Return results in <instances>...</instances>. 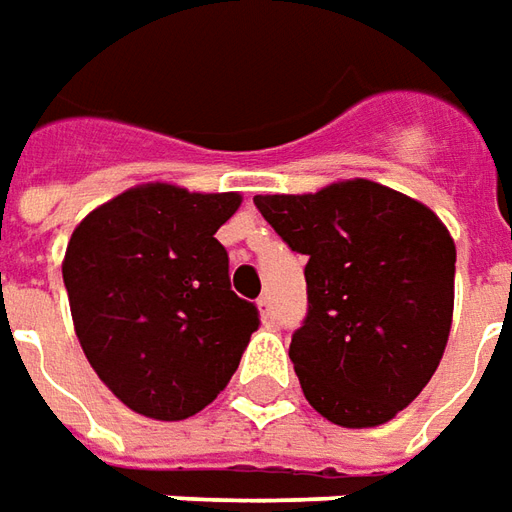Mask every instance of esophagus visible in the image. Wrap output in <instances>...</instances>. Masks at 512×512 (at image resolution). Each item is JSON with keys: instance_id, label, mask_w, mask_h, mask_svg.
Wrapping results in <instances>:
<instances>
[{"instance_id": "obj_1", "label": "esophagus", "mask_w": 512, "mask_h": 512, "mask_svg": "<svg viewBox=\"0 0 512 512\" xmlns=\"http://www.w3.org/2000/svg\"><path fill=\"white\" fill-rule=\"evenodd\" d=\"M256 306H259V312H262V320L264 323H273V301L267 298V295H262L259 301H256Z\"/></svg>"}]
</instances>
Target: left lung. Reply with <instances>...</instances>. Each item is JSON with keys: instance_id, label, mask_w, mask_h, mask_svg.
Here are the masks:
<instances>
[{"instance_id": "1", "label": "left lung", "mask_w": 512, "mask_h": 512, "mask_svg": "<svg viewBox=\"0 0 512 512\" xmlns=\"http://www.w3.org/2000/svg\"><path fill=\"white\" fill-rule=\"evenodd\" d=\"M253 203L309 259V315L290 343L306 401L345 429L393 421L449 343L457 262L449 228L424 203L365 178Z\"/></svg>"}]
</instances>
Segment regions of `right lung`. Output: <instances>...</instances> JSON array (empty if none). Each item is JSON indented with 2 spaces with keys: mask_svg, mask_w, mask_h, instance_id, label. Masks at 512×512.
I'll return each mask as SVG.
<instances>
[{
  "mask_svg": "<svg viewBox=\"0 0 512 512\" xmlns=\"http://www.w3.org/2000/svg\"><path fill=\"white\" fill-rule=\"evenodd\" d=\"M239 192L139 183L86 214L63 256L74 334L125 407L183 421L239 368L256 306L231 290L217 231Z\"/></svg>",
  "mask_w": 512,
  "mask_h": 512,
  "instance_id": "obj_1",
  "label": "right lung"
}]
</instances>
